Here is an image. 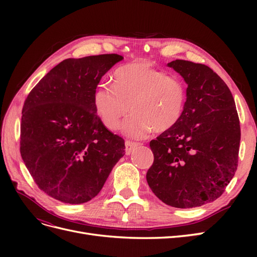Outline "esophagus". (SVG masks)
<instances>
[{"label":"esophagus","instance_id":"34e87169","mask_svg":"<svg viewBox=\"0 0 257 257\" xmlns=\"http://www.w3.org/2000/svg\"><path fill=\"white\" fill-rule=\"evenodd\" d=\"M139 144H136V143H132V142H125V152L127 155H130L132 153V151H133L136 147H138Z\"/></svg>","mask_w":257,"mask_h":257}]
</instances>
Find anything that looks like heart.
Listing matches in <instances>:
<instances>
[{
	"label": "heart",
	"mask_w": 257,
	"mask_h": 257,
	"mask_svg": "<svg viewBox=\"0 0 257 257\" xmlns=\"http://www.w3.org/2000/svg\"><path fill=\"white\" fill-rule=\"evenodd\" d=\"M184 84L155 68L148 61H135L114 73V84H98L92 102L104 125L116 130L124 122L123 133L141 139L154 128L161 133L172 128L184 109Z\"/></svg>",
	"instance_id": "heart-1"
}]
</instances>
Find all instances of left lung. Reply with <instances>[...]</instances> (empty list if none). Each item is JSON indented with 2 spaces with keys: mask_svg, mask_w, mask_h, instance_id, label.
<instances>
[{
  "mask_svg": "<svg viewBox=\"0 0 257 257\" xmlns=\"http://www.w3.org/2000/svg\"><path fill=\"white\" fill-rule=\"evenodd\" d=\"M188 84L175 125L150 142L154 155L147 182L163 203L203 206L220 197L238 166L240 124L231 92L207 65L176 60L167 64Z\"/></svg>",
  "mask_w": 257,
  "mask_h": 257,
  "instance_id": "left-lung-1",
  "label": "left lung"
}]
</instances>
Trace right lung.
<instances>
[{
	"label": "right lung",
	"mask_w": 257,
	"mask_h": 257,
	"mask_svg": "<svg viewBox=\"0 0 257 257\" xmlns=\"http://www.w3.org/2000/svg\"><path fill=\"white\" fill-rule=\"evenodd\" d=\"M119 54L66 59L46 74L22 108L21 158L42 191L65 204H83L102 190L125 153L123 138L100 121L92 102Z\"/></svg>",
	"instance_id": "1"
}]
</instances>
